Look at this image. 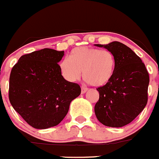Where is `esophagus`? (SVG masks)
Masks as SVG:
<instances>
[{"label":"esophagus","mask_w":159,"mask_h":159,"mask_svg":"<svg viewBox=\"0 0 159 159\" xmlns=\"http://www.w3.org/2000/svg\"><path fill=\"white\" fill-rule=\"evenodd\" d=\"M87 90H88L87 87H86V86H82V88H81V93H86Z\"/></svg>","instance_id":"1"}]
</instances>
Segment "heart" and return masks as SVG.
Segmentation results:
<instances>
[{
	"label": "heart",
	"instance_id": "b5f03b06",
	"mask_svg": "<svg viewBox=\"0 0 159 159\" xmlns=\"http://www.w3.org/2000/svg\"><path fill=\"white\" fill-rule=\"evenodd\" d=\"M117 62L108 50L82 46L74 48L59 63L60 73L65 80L75 82L80 79L81 71L85 80L97 86H103L112 79Z\"/></svg>",
	"mask_w": 159,
	"mask_h": 159
}]
</instances>
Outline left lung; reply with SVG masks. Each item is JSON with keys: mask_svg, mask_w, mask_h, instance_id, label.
Returning <instances> with one entry per match:
<instances>
[{"mask_svg": "<svg viewBox=\"0 0 159 159\" xmlns=\"http://www.w3.org/2000/svg\"><path fill=\"white\" fill-rule=\"evenodd\" d=\"M96 45L111 52L117 66L112 79L97 88L100 97L95 114L105 126L120 128L134 120L147 104L148 72L139 56L123 43Z\"/></svg>", "mask_w": 159, "mask_h": 159, "instance_id": "1", "label": "left lung"}]
</instances>
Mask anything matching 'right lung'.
I'll use <instances>...</instances> for the list:
<instances>
[{
  "label": "right lung",
  "instance_id": "right-lung-1",
  "mask_svg": "<svg viewBox=\"0 0 159 159\" xmlns=\"http://www.w3.org/2000/svg\"><path fill=\"white\" fill-rule=\"evenodd\" d=\"M63 56L64 51L44 48L21 56L12 68L9 100L33 128L46 129L59 125L72 100L81 93L78 83L61 75L58 62Z\"/></svg>",
  "mask_w": 159,
  "mask_h": 159
}]
</instances>
